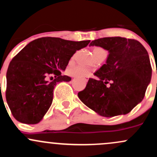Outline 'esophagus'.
<instances>
[{
  "label": "esophagus",
  "instance_id": "1",
  "mask_svg": "<svg viewBox=\"0 0 157 157\" xmlns=\"http://www.w3.org/2000/svg\"><path fill=\"white\" fill-rule=\"evenodd\" d=\"M84 81H85V82H87V81H88V78H84Z\"/></svg>",
  "mask_w": 157,
  "mask_h": 157
}]
</instances>
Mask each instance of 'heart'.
<instances>
[{
    "label": "heart",
    "mask_w": 157,
    "mask_h": 157,
    "mask_svg": "<svg viewBox=\"0 0 157 157\" xmlns=\"http://www.w3.org/2000/svg\"><path fill=\"white\" fill-rule=\"evenodd\" d=\"M102 52H105V50L102 48H99V47H96V48L93 49V53H94L95 57L97 56L99 54L102 53ZM73 59L74 56H72L71 60H72ZM67 72H68L69 75L75 77V78H83V77L88 75L90 71H89L88 69L81 67V66H77V67H72L68 68Z\"/></svg>",
    "instance_id": "1"
}]
</instances>
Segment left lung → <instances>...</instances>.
Wrapping results in <instances>:
<instances>
[{
	"mask_svg": "<svg viewBox=\"0 0 157 157\" xmlns=\"http://www.w3.org/2000/svg\"><path fill=\"white\" fill-rule=\"evenodd\" d=\"M109 56L86 87L78 94L80 100L102 117L126 114L141 102L151 80L149 55L139 41L120 36L93 40ZM108 83L109 86H106Z\"/></svg>",
	"mask_w": 157,
	"mask_h": 157,
	"instance_id": "left-lung-1",
	"label": "left lung"
}]
</instances>
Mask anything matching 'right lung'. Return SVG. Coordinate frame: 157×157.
Instances as JSON below:
<instances>
[{
	"mask_svg": "<svg viewBox=\"0 0 157 157\" xmlns=\"http://www.w3.org/2000/svg\"><path fill=\"white\" fill-rule=\"evenodd\" d=\"M90 42L42 37L18 52L6 72V99L13 117L23 124L40 122L52 105L57 84L71 81L70 77L61 75V71L75 52ZM50 75H56L51 82L48 80Z\"/></svg>",
	"mask_w": 157,
	"mask_h": 157,
	"instance_id": "add662e5",
	"label": "right lung"
}]
</instances>
